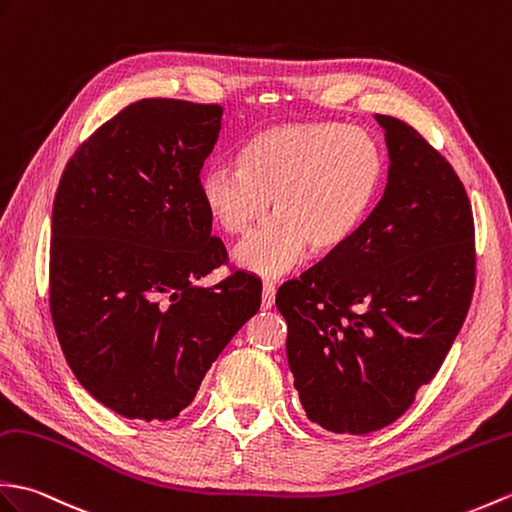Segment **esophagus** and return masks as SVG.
I'll use <instances>...</instances> for the list:
<instances>
[{
    "label": "esophagus",
    "instance_id": "34e87169",
    "mask_svg": "<svg viewBox=\"0 0 512 512\" xmlns=\"http://www.w3.org/2000/svg\"><path fill=\"white\" fill-rule=\"evenodd\" d=\"M275 296H277V285L272 281H264V288H261V307L264 310H270L275 305Z\"/></svg>",
    "mask_w": 512,
    "mask_h": 512
}]
</instances>
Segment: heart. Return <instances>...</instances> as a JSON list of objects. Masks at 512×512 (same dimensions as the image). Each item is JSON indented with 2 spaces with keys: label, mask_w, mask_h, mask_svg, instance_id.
I'll return each mask as SVG.
<instances>
[{
  "label": "heart",
  "mask_w": 512,
  "mask_h": 512,
  "mask_svg": "<svg viewBox=\"0 0 512 512\" xmlns=\"http://www.w3.org/2000/svg\"><path fill=\"white\" fill-rule=\"evenodd\" d=\"M386 157L362 128L294 122L261 130L240 150V168L213 165L200 176L209 218L244 235L270 213L277 220L235 248L244 270L277 277L314 253H334L360 231L382 189Z\"/></svg>",
  "instance_id": "b5f03b06"
}]
</instances>
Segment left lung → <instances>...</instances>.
Here are the masks:
<instances>
[{"label":"left lung","mask_w":512,"mask_h":512,"mask_svg":"<svg viewBox=\"0 0 512 512\" xmlns=\"http://www.w3.org/2000/svg\"><path fill=\"white\" fill-rule=\"evenodd\" d=\"M390 168L360 231L283 283L288 364L307 419L336 434L397 421L469 312L475 231L465 185L410 124L375 115Z\"/></svg>","instance_id":"left-lung-1"}]
</instances>
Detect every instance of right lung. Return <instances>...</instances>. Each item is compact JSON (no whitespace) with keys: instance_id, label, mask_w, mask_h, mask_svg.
I'll return each instance as SVG.
<instances>
[{"instance_id":"add662e5","label":"right lung","mask_w":512,"mask_h":512,"mask_svg":"<svg viewBox=\"0 0 512 512\" xmlns=\"http://www.w3.org/2000/svg\"><path fill=\"white\" fill-rule=\"evenodd\" d=\"M222 106L170 98L128 104L80 144L52 209L50 312L65 360L102 406L170 421L261 303L233 272L200 198Z\"/></svg>"}]
</instances>
